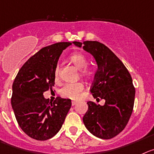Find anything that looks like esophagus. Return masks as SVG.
<instances>
[{
    "mask_svg": "<svg viewBox=\"0 0 154 154\" xmlns=\"http://www.w3.org/2000/svg\"><path fill=\"white\" fill-rule=\"evenodd\" d=\"M77 101H72L71 102V104H72V106H75L76 104H77Z\"/></svg>",
    "mask_w": 154,
    "mask_h": 154,
    "instance_id": "obj_1",
    "label": "esophagus"
}]
</instances>
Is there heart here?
<instances>
[{"label":"heart","instance_id":"heart-1","mask_svg":"<svg viewBox=\"0 0 154 154\" xmlns=\"http://www.w3.org/2000/svg\"><path fill=\"white\" fill-rule=\"evenodd\" d=\"M69 59L77 68L80 70V74L82 75L89 76L91 74V70L85 67L87 64V59L84 54L81 53H74V54H70ZM54 77L55 80H58L59 79V67H56L54 69ZM83 89H84V85L80 82L67 83L61 87V89L60 90V93L63 97L75 100V99L78 98Z\"/></svg>","mask_w":154,"mask_h":154}]
</instances>
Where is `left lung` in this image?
<instances>
[{
	"label": "left lung",
	"mask_w": 154,
	"mask_h": 154,
	"mask_svg": "<svg viewBox=\"0 0 154 154\" xmlns=\"http://www.w3.org/2000/svg\"><path fill=\"white\" fill-rule=\"evenodd\" d=\"M83 47L97 62V69L90 92L100 106L87 102L88 110L83 118L87 130L101 139H111L125 128L133 111L135 89L128 70L119 57L105 45L97 41L73 42Z\"/></svg>",
	"instance_id": "8db88e82"
}]
</instances>
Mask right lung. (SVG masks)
Returning a JSON list of instances; mask_svg holds the SVG:
<instances>
[{
  "label": "right lung",
  "instance_id": "1",
  "mask_svg": "<svg viewBox=\"0 0 154 154\" xmlns=\"http://www.w3.org/2000/svg\"><path fill=\"white\" fill-rule=\"evenodd\" d=\"M70 42L45 47L23 65L13 84L11 105L19 125L29 137L45 140L61 128L71 107L70 99L57 97L53 103L43 93L54 85V69L63 50Z\"/></svg>",
  "mask_w": 154,
  "mask_h": 154
}]
</instances>
